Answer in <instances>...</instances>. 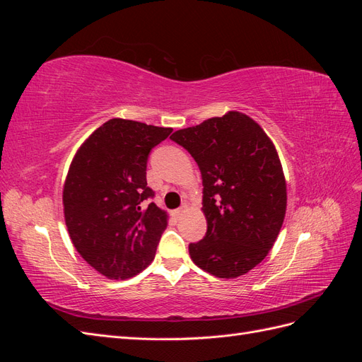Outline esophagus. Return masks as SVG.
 <instances>
[{"mask_svg":"<svg viewBox=\"0 0 362 362\" xmlns=\"http://www.w3.org/2000/svg\"><path fill=\"white\" fill-rule=\"evenodd\" d=\"M185 211V206H181V208H177V210L173 211V216L175 217H181L182 216V213Z\"/></svg>","mask_w":362,"mask_h":362,"instance_id":"obj_1","label":"esophagus"}]
</instances>
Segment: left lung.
<instances>
[{
    "label": "left lung",
    "instance_id": "obj_1",
    "mask_svg": "<svg viewBox=\"0 0 362 362\" xmlns=\"http://www.w3.org/2000/svg\"><path fill=\"white\" fill-rule=\"evenodd\" d=\"M170 139L202 175L206 233L189 245L193 262L217 278L245 275L267 257L286 217L287 185L275 146L238 112L178 129Z\"/></svg>",
    "mask_w": 362,
    "mask_h": 362
}]
</instances>
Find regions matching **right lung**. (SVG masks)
<instances>
[{"instance_id":"add662e5","label":"right lung","mask_w":362,"mask_h":362,"mask_svg":"<svg viewBox=\"0 0 362 362\" xmlns=\"http://www.w3.org/2000/svg\"><path fill=\"white\" fill-rule=\"evenodd\" d=\"M172 128L110 119L76 152L63 187L72 243L110 279L137 275L154 259L168 216L154 204L146 164Z\"/></svg>"}]
</instances>
